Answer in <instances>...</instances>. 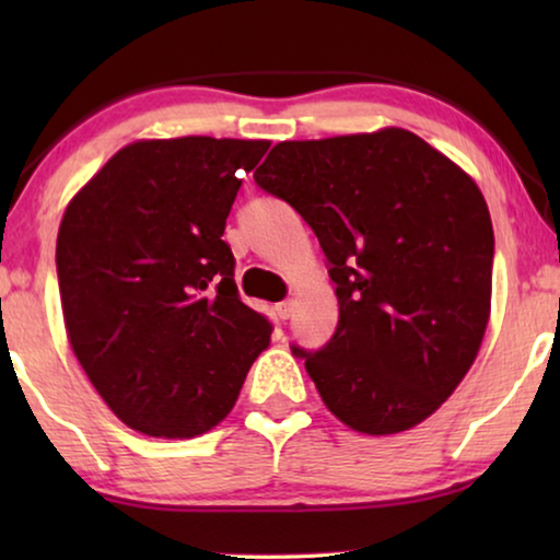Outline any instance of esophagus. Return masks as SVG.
I'll list each match as a JSON object with an SVG mask.
<instances>
[{
    "instance_id": "esophagus-1",
    "label": "esophagus",
    "mask_w": 560,
    "mask_h": 560,
    "mask_svg": "<svg viewBox=\"0 0 560 560\" xmlns=\"http://www.w3.org/2000/svg\"><path fill=\"white\" fill-rule=\"evenodd\" d=\"M275 311H278V318H290V313H293V301H282V303H278L275 305Z\"/></svg>"
}]
</instances>
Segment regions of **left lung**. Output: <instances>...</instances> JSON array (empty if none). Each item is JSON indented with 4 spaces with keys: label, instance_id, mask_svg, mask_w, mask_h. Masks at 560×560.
Wrapping results in <instances>:
<instances>
[{
    "label": "left lung",
    "instance_id": "left-lung-1",
    "mask_svg": "<svg viewBox=\"0 0 560 560\" xmlns=\"http://www.w3.org/2000/svg\"><path fill=\"white\" fill-rule=\"evenodd\" d=\"M305 219L336 282L339 326L305 372L366 435L410 431L471 370L492 311L494 232L454 160L400 127L278 142L255 171Z\"/></svg>",
    "mask_w": 560,
    "mask_h": 560
}]
</instances>
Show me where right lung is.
<instances>
[{"label":"right lung","instance_id":"1","mask_svg":"<svg viewBox=\"0 0 560 560\" xmlns=\"http://www.w3.org/2000/svg\"><path fill=\"white\" fill-rule=\"evenodd\" d=\"M267 140H137L66 206L56 265L66 334L121 423L194 439L232 412L272 326L240 301L221 240Z\"/></svg>","mask_w":560,"mask_h":560}]
</instances>
